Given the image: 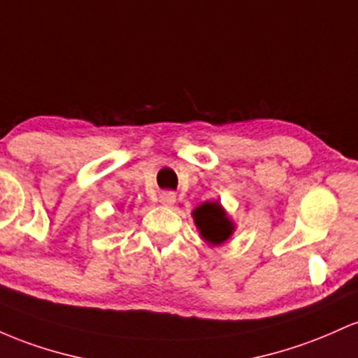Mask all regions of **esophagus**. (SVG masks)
I'll use <instances>...</instances> for the list:
<instances>
[{
  "label": "esophagus",
  "mask_w": 358,
  "mask_h": 358,
  "mask_svg": "<svg viewBox=\"0 0 358 358\" xmlns=\"http://www.w3.org/2000/svg\"><path fill=\"white\" fill-rule=\"evenodd\" d=\"M159 201H160V203H162V204H166V206H172V204L176 203V192H174V191H164V192H160Z\"/></svg>",
  "instance_id": "esophagus-1"
}]
</instances>
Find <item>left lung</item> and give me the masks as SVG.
<instances>
[{"label": "left lung", "instance_id": "left-lung-1", "mask_svg": "<svg viewBox=\"0 0 358 358\" xmlns=\"http://www.w3.org/2000/svg\"><path fill=\"white\" fill-rule=\"evenodd\" d=\"M196 227L199 228L201 236L213 245L223 243L231 235L233 224L224 215L223 208L218 203H204L196 208L194 213Z\"/></svg>", "mask_w": 358, "mask_h": 358}]
</instances>
